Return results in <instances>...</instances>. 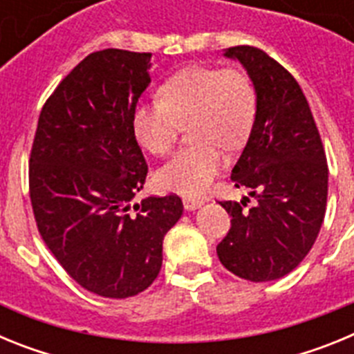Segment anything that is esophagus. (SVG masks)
Returning a JSON list of instances; mask_svg holds the SVG:
<instances>
[{
  "label": "esophagus",
  "instance_id": "34e87169",
  "mask_svg": "<svg viewBox=\"0 0 354 354\" xmlns=\"http://www.w3.org/2000/svg\"><path fill=\"white\" fill-rule=\"evenodd\" d=\"M183 202L186 211H196V209L204 205V200H198V198H184Z\"/></svg>",
  "mask_w": 354,
  "mask_h": 354
}]
</instances>
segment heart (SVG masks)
I'll use <instances>...</instances> for the list:
<instances>
[{
    "label": "heart",
    "instance_id": "1",
    "mask_svg": "<svg viewBox=\"0 0 354 354\" xmlns=\"http://www.w3.org/2000/svg\"><path fill=\"white\" fill-rule=\"evenodd\" d=\"M159 97L134 108V138L150 154L165 156L189 126L193 145L165 162L156 179L167 192L204 195L227 162L221 147L239 149L252 134L257 115L252 80L237 68H184L162 84Z\"/></svg>",
    "mask_w": 354,
    "mask_h": 354
}]
</instances>
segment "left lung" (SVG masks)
<instances>
[{"mask_svg":"<svg viewBox=\"0 0 354 354\" xmlns=\"http://www.w3.org/2000/svg\"><path fill=\"white\" fill-rule=\"evenodd\" d=\"M237 60L257 93V115L232 168L236 187L257 200L220 202L232 227L216 252L221 264L250 282H271L296 268L315 243L324 220L328 165L310 106L282 65L250 46L223 51Z\"/></svg>","mask_w":354,"mask_h":354,"instance_id":"8db88e82","label":"left lung"}]
</instances>
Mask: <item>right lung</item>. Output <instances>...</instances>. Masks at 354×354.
Masks as SVG:
<instances>
[{"mask_svg":"<svg viewBox=\"0 0 354 354\" xmlns=\"http://www.w3.org/2000/svg\"><path fill=\"white\" fill-rule=\"evenodd\" d=\"M150 58L124 49L86 56L44 104L31 147L40 236L81 287L104 298L136 296L154 282L162 239L184 211L177 195L131 205L147 177L133 111L150 84Z\"/></svg>","mask_w":354,"mask_h":354,"instance_id":"right-lung-1","label":"right lung"}]
</instances>
